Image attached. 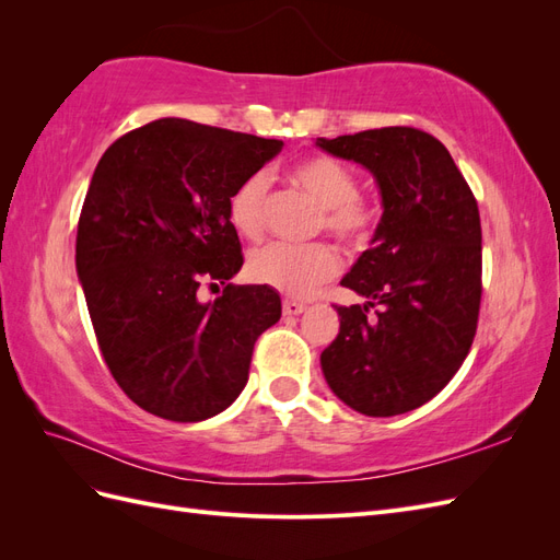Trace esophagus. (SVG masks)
<instances>
[{
	"mask_svg": "<svg viewBox=\"0 0 560 560\" xmlns=\"http://www.w3.org/2000/svg\"><path fill=\"white\" fill-rule=\"evenodd\" d=\"M303 311H306V306H303V303H299V301H294V299L282 301V313L284 315H301Z\"/></svg>",
	"mask_w": 560,
	"mask_h": 560,
	"instance_id": "1",
	"label": "esophagus"
}]
</instances>
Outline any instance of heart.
Returning a JSON list of instances; mask_svg holds the SVG:
<instances>
[{
  "label": "heart",
  "instance_id": "b5f03b06",
  "mask_svg": "<svg viewBox=\"0 0 560 560\" xmlns=\"http://www.w3.org/2000/svg\"><path fill=\"white\" fill-rule=\"evenodd\" d=\"M292 182L325 210V229L341 241H360L371 224V212L358 198V177L329 156L303 159L292 167ZM266 177H247L231 196L229 219L243 238H259L264 231ZM249 276L259 284L287 296L306 299L322 282L336 276L338 257L329 245L294 247L284 243L266 245L249 257Z\"/></svg>",
  "mask_w": 560,
  "mask_h": 560
}]
</instances>
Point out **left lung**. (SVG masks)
Listing matches in <instances>:
<instances>
[{"label":"left lung","instance_id":"8db88e82","mask_svg":"<svg viewBox=\"0 0 560 560\" xmlns=\"http://www.w3.org/2000/svg\"><path fill=\"white\" fill-rule=\"evenodd\" d=\"M315 144L366 167L383 206L371 247L341 280L366 301L336 306L341 329L319 354L322 374L338 399L364 416L413 411L442 393L477 334V198L448 149L418 128H376Z\"/></svg>","mask_w":560,"mask_h":560}]
</instances>
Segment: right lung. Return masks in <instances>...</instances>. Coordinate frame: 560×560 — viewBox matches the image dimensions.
<instances>
[{"label":"right lung","mask_w":560,"mask_h":560,"mask_svg":"<svg viewBox=\"0 0 560 560\" xmlns=\"http://www.w3.org/2000/svg\"><path fill=\"white\" fill-rule=\"evenodd\" d=\"M280 140L159 118L100 159L77 231V276L114 381L175 422L222 413L247 383L257 338L280 319L276 290L231 284L243 266L231 196ZM225 290L202 304V285Z\"/></svg>","instance_id":"add662e5"}]
</instances>
